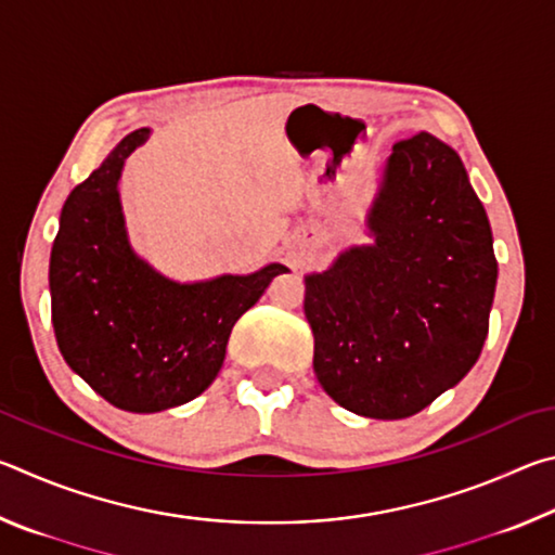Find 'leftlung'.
I'll use <instances>...</instances> for the list:
<instances>
[{
	"label": "left lung",
	"instance_id": "obj_1",
	"mask_svg": "<svg viewBox=\"0 0 555 555\" xmlns=\"http://www.w3.org/2000/svg\"><path fill=\"white\" fill-rule=\"evenodd\" d=\"M364 247L306 276L313 372L367 418H406L473 370L490 331L496 259L455 149L428 131L393 144Z\"/></svg>",
	"mask_w": 555,
	"mask_h": 555
}]
</instances>
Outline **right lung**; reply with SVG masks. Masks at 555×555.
Returning <instances> with one entry per match:
<instances>
[{
  "mask_svg": "<svg viewBox=\"0 0 555 555\" xmlns=\"http://www.w3.org/2000/svg\"><path fill=\"white\" fill-rule=\"evenodd\" d=\"M152 129H137L75 185L53 240L49 286L55 343L68 367L112 406L156 413L210 387L232 325L288 271L267 264L247 276L222 274L178 284L131 249L119 203L125 158Z\"/></svg>",
  "mask_w": 555,
  "mask_h": 555,
  "instance_id": "right-lung-1",
  "label": "right lung"
}]
</instances>
